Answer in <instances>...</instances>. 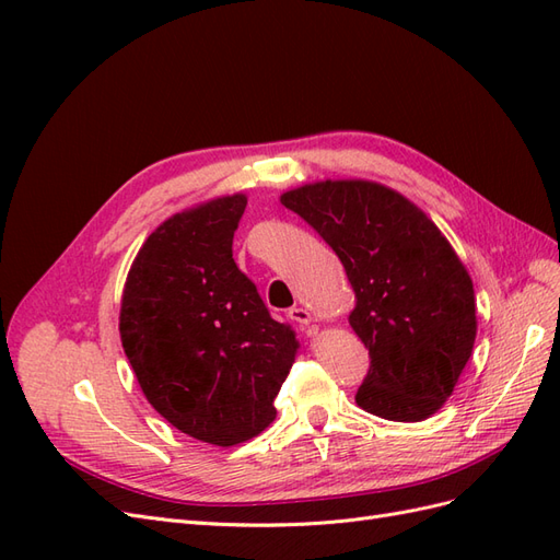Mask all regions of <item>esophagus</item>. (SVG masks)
<instances>
[{
    "mask_svg": "<svg viewBox=\"0 0 560 560\" xmlns=\"http://www.w3.org/2000/svg\"><path fill=\"white\" fill-rule=\"evenodd\" d=\"M290 319H292V322H296V325H311V322H313V315H311V311H308V308L294 306V308L290 311Z\"/></svg>",
    "mask_w": 560,
    "mask_h": 560,
    "instance_id": "obj_1",
    "label": "esophagus"
}]
</instances>
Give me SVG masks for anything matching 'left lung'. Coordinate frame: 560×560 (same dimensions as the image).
<instances>
[{"label": "left lung", "instance_id": "1", "mask_svg": "<svg viewBox=\"0 0 560 560\" xmlns=\"http://www.w3.org/2000/svg\"><path fill=\"white\" fill-rule=\"evenodd\" d=\"M280 202L325 238L352 284L348 319L371 358L354 401L397 422L436 413L477 338L474 284L446 235L409 198L366 179L303 184Z\"/></svg>", "mask_w": 560, "mask_h": 560}]
</instances>
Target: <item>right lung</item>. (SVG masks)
Segmentation results:
<instances>
[{"instance_id":"1","label":"right lung","mask_w":560,"mask_h":560,"mask_svg":"<svg viewBox=\"0 0 560 560\" xmlns=\"http://www.w3.org/2000/svg\"><path fill=\"white\" fill-rule=\"evenodd\" d=\"M245 206L233 194L165 219L128 270L118 315L149 404L214 446L243 444L276 420L273 399L299 350L233 261Z\"/></svg>"}]
</instances>
